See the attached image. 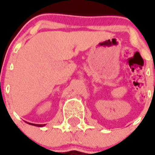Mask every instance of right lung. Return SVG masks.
Masks as SVG:
<instances>
[{
    "mask_svg": "<svg viewBox=\"0 0 155 155\" xmlns=\"http://www.w3.org/2000/svg\"><path fill=\"white\" fill-rule=\"evenodd\" d=\"M28 124H30L31 125H35V126H38V127H42V126H44V125H38V124H32V123H28Z\"/></svg>",
    "mask_w": 155,
    "mask_h": 155,
    "instance_id": "add662e5",
    "label": "right lung"
}]
</instances>
